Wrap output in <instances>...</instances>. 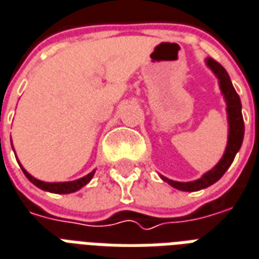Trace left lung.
Segmentation results:
<instances>
[{"mask_svg":"<svg viewBox=\"0 0 259 259\" xmlns=\"http://www.w3.org/2000/svg\"><path fill=\"white\" fill-rule=\"evenodd\" d=\"M205 64L219 78V87H220V91H222L224 100H226L227 118H228V141H227L226 151H224V155L220 159V161L212 169H209L208 172H205L200 179L191 181V182H177V181H172V179H168V178L160 175L164 182L182 191H198L216 183L226 174L227 169L230 168L235 156L239 152L242 143H243L244 122L243 115H242V103H240L239 95L236 94L228 73L222 65L216 62L213 58L205 59Z\"/></svg>","mask_w":259,"mask_h":259,"instance_id":"left-lung-1","label":"left lung"}]
</instances>
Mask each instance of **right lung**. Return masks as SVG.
I'll use <instances>...</instances> for the list:
<instances>
[{"instance_id": "right-lung-1", "label": "right lung", "mask_w": 259, "mask_h": 259, "mask_svg": "<svg viewBox=\"0 0 259 259\" xmlns=\"http://www.w3.org/2000/svg\"><path fill=\"white\" fill-rule=\"evenodd\" d=\"M15 151V149H13ZM20 164V163H19ZM23 172L27 178H28L29 182H32L33 185L39 189H42L45 191H50V193H55V194H70V193H74V191L80 190L81 187H84L87 183H90V181L92 179V177L95 175V169L92 172H90L85 177L80 178V179H76V181H72V182H43V181H39L36 178H33L31 174H28L24 169V167L20 164Z\"/></svg>"}]
</instances>
